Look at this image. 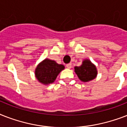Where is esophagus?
I'll return each instance as SVG.
<instances>
[{
	"label": "esophagus",
	"instance_id": "esophagus-1",
	"mask_svg": "<svg viewBox=\"0 0 127 127\" xmlns=\"http://www.w3.org/2000/svg\"><path fill=\"white\" fill-rule=\"evenodd\" d=\"M66 68H68V69H70V68H72V64H71V63L67 64H66Z\"/></svg>",
	"mask_w": 127,
	"mask_h": 127
}]
</instances>
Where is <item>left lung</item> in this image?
<instances>
[{
  "label": "left lung",
  "mask_w": 127,
  "mask_h": 127,
  "mask_svg": "<svg viewBox=\"0 0 127 127\" xmlns=\"http://www.w3.org/2000/svg\"><path fill=\"white\" fill-rule=\"evenodd\" d=\"M74 72L78 78L84 82H88L95 79L97 75L96 66L89 59H84L80 66H75Z\"/></svg>",
  "instance_id": "obj_1"
}]
</instances>
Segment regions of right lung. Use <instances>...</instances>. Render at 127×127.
<instances>
[{"mask_svg": "<svg viewBox=\"0 0 127 127\" xmlns=\"http://www.w3.org/2000/svg\"><path fill=\"white\" fill-rule=\"evenodd\" d=\"M64 69V66L57 63L53 60L45 59L37 64L35 76L40 83L49 85L53 83L59 74Z\"/></svg>", "mask_w": 127, "mask_h": 127, "instance_id": "obj_1", "label": "right lung"}]
</instances>
